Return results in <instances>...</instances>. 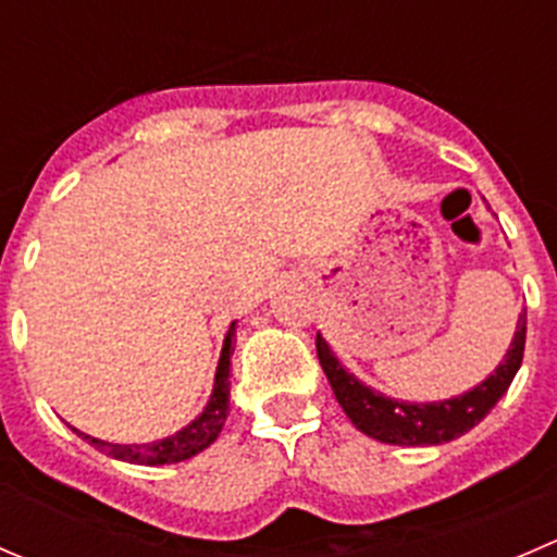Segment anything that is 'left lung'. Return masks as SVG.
<instances>
[{"label": "left lung", "instance_id": "8db88e82", "mask_svg": "<svg viewBox=\"0 0 557 557\" xmlns=\"http://www.w3.org/2000/svg\"><path fill=\"white\" fill-rule=\"evenodd\" d=\"M314 347H318L320 367L329 377L336 401L358 431H363L372 440L385 442V445H445V442L458 440L466 431L474 429L512 385L522 363V350H525V314H520L512 345H509L507 356L498 363L496 372L471 391L455 398H445V401L412 404L387 398L363 385L356 374L347 372L320 334L314 339Z\"/></svg>", "mask_w": 557, "mask_h": 557}]
</instances>
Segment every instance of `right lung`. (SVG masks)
<instances>
[{"instance_id": "1", "label": "right lung", "mask_w": 557, "mask_h": 557, "mask_svg": "<svg viewBox=\"0 0 557 557\" xmlns=\"http://www.w3.org/2000/svg\"><path fill=\"white\" fill-rule=\"evenodd\" d=\"M234 325L228 329L226 339H223L221 361L215 369V385H212V396L207 401L205 412L196 420H190L185 429H180L177 434L166 436V440L148 442V445H112V442L97 440V436H88L83 431H75L81 440H86L88 445L97 447L99 453L110 455L115 460H126V463H139V466H164V463H180V460L194 458L196 453L207 450L212 442L221 434L223 423H226L228 414V393H232V383H228V367H232V339H234Z\"/></svg>"}]
</instances>
